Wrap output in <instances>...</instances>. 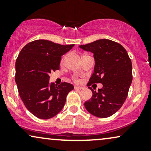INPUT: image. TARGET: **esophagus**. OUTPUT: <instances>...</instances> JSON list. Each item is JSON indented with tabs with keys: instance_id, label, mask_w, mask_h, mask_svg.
<instances>
[{
	"instance_id": "34e87169",
	"label": "esophagus",
	"mask_w": 151,
	"mask_h": 151,
	"mask_svg": "<svg viewBox=\"0 0 151 151\" xmlns=\"http://www.w3.org/2000/svg\"><path fill=\"white\" fill-rule=\"evenodd\" d=\"M74 89H82V86H74Z\"/></svg>"
}]
</instances>
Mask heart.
I'll return each mask as SVG.
<instances>
[{
	"label": "heart",
	"mask_w": 151,
	"mask_h": 151,
	"mask_svg": "<svg viewBox=\"0 0 151 151\" xmlns=\"http://www.w3.org/2000/svg\"><path fill=\"white\" fill-rule=\"evenodd\" d=\"M73 79H74V81H76V82H78V81H79V79H78V78H77L76 77H74Z\"/></svg>",
	"instance_id": "1"
}]
</instances>
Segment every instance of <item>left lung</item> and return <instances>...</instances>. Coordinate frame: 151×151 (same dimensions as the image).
<instances>
[{"instance_id": "obj_1", "label": "left lung", "mask_w": 151, "mask_h": 151, "mask_svg": "<svg viewBox=\"0 0 151 151\" xmlns=\"http://www.w3.org/2000/svg\"><path fill=\"white\" fill-rule=\"evenodd\" d=\"M79 47L91 52L96 62L87 86L103 84L97 91L89 87L93 95L84 106L96 117L111 116L121 109L127 98L133 79L131 59L124 47L110 40H98Z\"/></svg>"}]
</instances>
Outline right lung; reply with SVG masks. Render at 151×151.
I'll return each mask as SVG.
<instances>
[{
	"label": "right lung",
	"instance_id": "add662e5",
	"mask_svg": "<svg viewBox=\"0 0 151 151\" xmlns=\"http://www.w3.org/2000/svg\"><path fill=\"white\" fill-rule=\"evenodd\" d=\"M74 45H62L46 40L27 43L15 62V80L19 95L27 110L41 119L57 115L65 106L66 98L74 86L50 82V74L60 70L62 55Z\"/></svg>",
	"mask_w": 151,
	"mask_h": 151
}]
</instances>
